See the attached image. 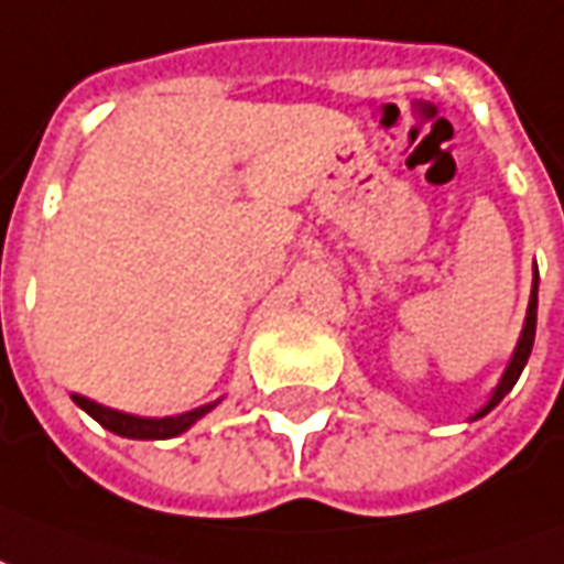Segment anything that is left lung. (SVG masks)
I'll list each match as a JSON object with an SVG mask.
<instances>
[{
	"instance_id": "obj_1",
	"label": "left lung",
	"mask_w": 564,
	"mask_h": 564,
	"mask_svg": "<svg viewBox=\"0 0 564 564\" xmlns=\"http://www.w3.org/2000/svg\"><path fill=\"white\" fill-rule=\"evenodd\" d=\"M535 322H538V270H535V282H532V300H529V315H525V327H523V336H520V343H517V351H513L511 364H508V369H505V376H501L499 388H496V393L490 397V402L480 409L475 417H484V414L490 412V409H496L501 400H505V393L517 384V378H520V372H523L525 360H529V355H532V345H535Z\"/></svg>"
}]
</instances>
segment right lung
<instances>
[{
  "mask_svg": "<svg viewBox=\"0 0 564 564\" xmlns=\"http://www.w3.org/2000/svg\"><path fill=\"white\" fill-rule=\"evenodd\" d=\"M72 400L77 402L86 414H93L105 430H110V433L117 435H126V438H174V435L186 433L197 417H204V414L213 409V405H204V409L176 414V417H134V414H122L113 412V409H105V405L86 400L80 393H74Z\"/></svg>",
  "mask_w": 564,
  "mask_h": 564,
  "instance_id": "add662e5",
  "label": "right lung"
}]
</instances>
